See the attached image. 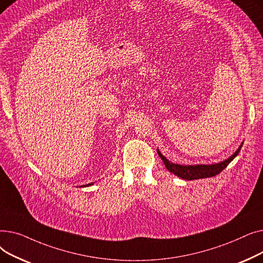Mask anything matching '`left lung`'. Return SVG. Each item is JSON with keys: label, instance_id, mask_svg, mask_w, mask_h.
<instances>
[{"label": "left lung", "instance_id": "left-lung-1", "mask_svg": "<svg viewBox=\"0 0 263 263\" xmlns=\"http://www.w3.org/2000/svg\"><path fill=\"white\" fill-rule=\"evenodd\" d=\"M242 145L239 147V149L234 153L231 157H229L227 160L215 163V164H198V165H180V164H175L168 161L166 158H165L158 149V155L162 159L165 167H166L171 173L174 175L180 177L184 180H195V179H202V178H209L216 176L222 171H224L227 165L238 156L240 153Z\"/></svg>", "mask_w": 263, "mask_h": 263}]
</instances>
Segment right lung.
Listing matches in <instances>:
<instances>
[{
    "instance_id": "1",
    "label": "right lung",
    "mask_w": 263,
    "mask_h": 263,
    "mask_svg": "<svg viewBox=\"0 0 263 263\" xmlns=\"http://www.w3.org/2000/svg\"><path fill=\"white\" fill-rule=\"evenodd\" d=\"M92 183H88V184H86V185H84V186H88V185H91Z\"/></svg>"
}]
</instances>
